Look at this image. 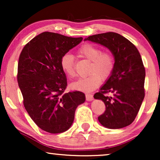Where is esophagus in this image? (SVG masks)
<instances>
[{"instance_id": "esophagus-1", "label": "esophagus", "mask_w": 160, "mask_h": 160, "mask_svg": "<svg viewBox=\"0 0 160 160\" xmlns=\"http://www.w3.org/2000/svg\"><path fill=\"white\" fill-rule=\"evenodd\" d=\"M86 100L87 101H91L93 100V95L92 94H86Z\"/></svg>"}]
</instances>
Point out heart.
Returning a JSON list of instances; mask_svg holds the SVG:
<instances>
[{
  "label": "heart",
  "instance_id": "heart-1",
  "mask_svg": "<svg viewBox=\"0 0 160 160\" xmlns=\"http://www.w3.org/2000/svg\"><path fill=\"white\" fill-rule=\"evenodd\" d=\"M78 55L91 62L87 77L80 78L71 84L74 90L91 92L98 88L101 81L106 80L112 74L115 67V59L110 52H102L101 49L91 43H85L78 49ZM62 71L70 78L76 75L74 66V58L71 54H65L60 60Z\"/></svg>",
  "mask_w": 160,
  "mask_h": 160
}]
</instances>
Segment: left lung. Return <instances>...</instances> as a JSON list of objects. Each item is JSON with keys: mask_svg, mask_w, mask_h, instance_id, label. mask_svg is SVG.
I'll return each instance as SVG.
<instances>
[{"mask_svg": "<svg viewBox=\"0 0 160 160\" xmlns=\"http://www.w3.org/2000/svg\"><path fill=\"white\" fill-rule=\"evenodd\" d=\"M85 41L107 47L115 59L112 74L94 95L106 106V111L98 117V120L102 126L110 129L130 125L136 117L145 96L146 71L138 50L128 39L113 32L93 35ZM109 93L113 95L108 96Z\"/></svg>", "mask_w": 160, "mask_h": 160, "instance_id": "obj_1", "label": "left lung"}]
</instances>
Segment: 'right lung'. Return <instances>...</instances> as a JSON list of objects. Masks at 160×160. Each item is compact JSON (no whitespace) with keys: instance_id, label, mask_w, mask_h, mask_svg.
Returning <instances> with one entry per match:
<instances>
[{"instance_id":"add662e5","label":"right lung","mask_w":160,"mask_h":160,"mask_svg":"<svg viewBox=\"0 0 160 160\" xmlns=\"http://www.w3.org/2000/svg\"><path fill=\"white\" fill-rule=\"evenodd\" d=\"M82 39L43 32L30 40L19 55L17 82L24 106L32 121L46 132L68 130L76 108L85 101L82 92L65 93L67 78L60 67L61 58Z\"/></svg>"}]
</instances>
